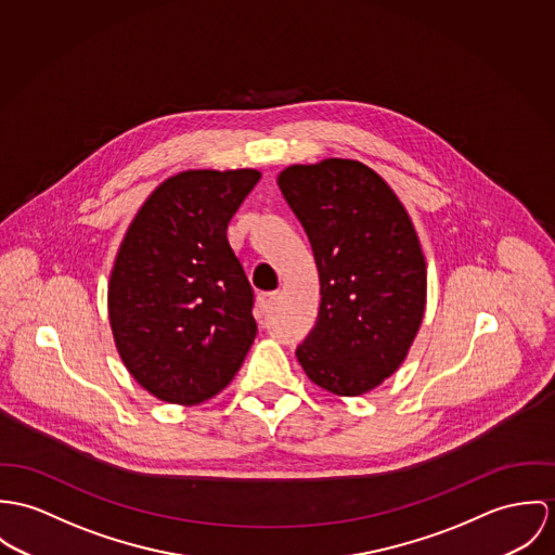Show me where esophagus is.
Masks as SVG:
<instances>
[{
    "mask_svg": "<svg viewBox=\"0 0 555 555\" xmlns=\"http://www.w3.org/2000/svg\"><path fill=\"white\" fill-rule=\"evenodd\" d=\"M276 292H261V294H257V307L261 312H266L268 308L274 305V300H276Z\"/></svg>",
    "mask_w": 555,
    "mask_h": 555,
    "instance_id": "34e87169",
    "label": "esophagus"
}]
</instances>
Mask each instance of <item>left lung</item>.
Masks as SVG:
<instances>
[{"label": "left lung", "instance_id": "left-lung-1", "mask_svg": "<svg viewBox=\"0 0 555 555\" xmlns=\"http://www.w3.org/2000/svg\"><path fill=\"white\" fill-rule=\"evenodd\" d=\"M276 183L321 285L317 325L296 358L334 396L369 393L402 366L424 321L428 272L415 225L385 179L356 159L294 164Z\"/></svg>", "mask_w": 555, "mask_h": 555}]
</instances>
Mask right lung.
Here are the masks:
<instances>
[{
  "label": "right lung",
  "instance_id": "right-lung-1",
  "mask_svg": "<svg viewBox=\"0 0 555 555\" xmlns=\"http://www.w3.org/2000/svg\"><path fill=\"white\" fill-rule=\"evenodd\" d=\"M259 170H185L131 219L108 281V319L127 372L155 398L195 406L243 366L257 334L253 289L228 223Z\"/></svg>",
  "mask_w": 555,
  "mask_h": 555
}]
</instances>
